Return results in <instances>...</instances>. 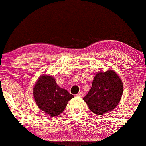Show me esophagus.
I'll return each mask as SVG.
<instances>
[{"label":"esophagus","instance_id":"obj_1","mask_svg":"<svg viewBox=\"0 0 146 146\" xmlns=\"http://www.w3.org/2000/svg\"><path fill=\"white\" fill-rule=\"evenodd\" d=\"M84 95V93L82 92H79L78 94H76V96L78 97H80V98H82V97H83Z\"/></svg>","mask_w":146,"mask_h":146}]
</instances>
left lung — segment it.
I'll use <instances>...</instances> for the list:
<instances>
[{
  "label": "left lung",
  "instance_id": "obj_1",
  "mask_svg": "<svg viewBox=\"0 0 146 146\" xmlns=\"http://www.w3.org/2000/svg\"><path fill=\"white\" fill-rule=\"evenodd\" d=\"M123 93L121 79L113 70L95 75L92 86L83 100L90 110L97 115L105 114L114 110L120 102Z\"/></svg>",
  "mask_w": 146,
  "mask_h": 146
}]
</instances>
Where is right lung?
Returning a JSON list of instances; mask_svg holds the SVG:
<instances>
[{
  "mask_svg": "<svg viewBox=\"0 0 146 146\" xmlns=\"http://www.w3.org/2000/svg\"><path fill=\"white\" fill-rule=\"evenodd\" d=\"M33 95L39 108L52 117L62 113L68 102L74 98L73 95L57 85L53 76L45 74L38 79L33 88Z\"/></svg>",
  "mask_w": 146,
  "mask_h": 146,
  "instance_id": "add662e5",
  "label": "right lung"
}]
</instances>
